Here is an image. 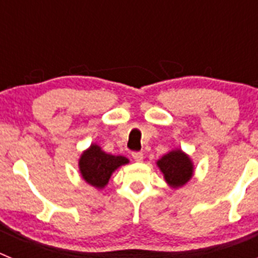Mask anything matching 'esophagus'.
Returning a JSON list of instances; mask_svg holds the SVG:
<instances>
[{"instance_id": "34e87169", "label": "esophagus", "mask_w": 258, "mask_h": 258, "mask_svg": "<svg viewBox=\"0 0 258 258\" xmlns=\"http://www.w3.org/2000/svg\"><path fill=\"white\" fill-rule=\"evenodd\" d=\"M133 159L137 161V163H141V161H143V154L142 152H133Z\"/></svg>"}]
</instances>
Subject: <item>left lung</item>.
Masks as SVG:
<instances>
[{
  "mask_svg": "<svg viewBox=\"0 0 258 258\" xmlns=\"http://www.w3.org/2000/svg\"><path fill=\"white\" fill-rule=\"evenodd\" d=\"M156 166L160 169L166 184L175 190L188 183L195 172L192 159L181 149L166 152L156 161Z\"/></svg>",
  "mask_w": 258,
  "mask_h": 258,
  "instance_id": "left-lung-1",
  "label": "left lung"
}]
</instances>
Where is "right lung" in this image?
Wrapping results in <instances>:
<instances>
[{
	"mask_svg": "<svg viewBox=\"0 0 258 258\" xmlns=\"http://www.w3.org/2000/svg\"><path fill=\"white\" fill-rule=\"evenodd\" d=\"M126 164H129V159L121 155L107 154L97 143H92L79 157L80 174L86 183L97 190H103L111 175Z\"/></svg>",
	"mask_w": 258,
	"mask_h": 258,
	"instance_id": "right-lung-1",
	"label": "right lung"
}]
</instances>
